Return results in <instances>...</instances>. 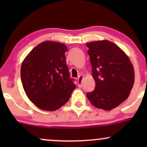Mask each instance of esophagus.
<instances>
[{
  "label": "esophagus",
  "instance_id": "1",
  "mask_svg": "<svg viewBox=\"0 0 147 147\" xmlns=\"http://www.w3.org/2000/svg\"><path fill=\"white\" fill-rule=\"evenodd\" d=\"M84 77L82 75H79L78 79H77V83H78V86L79 87H82V80H83Z\"/></svg>",
  "mask_w": 147,
  "mask_h": 147
}]
</instances>
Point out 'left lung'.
Returning <instances> with one entry per match:
<instances>
[{
    "instance_id": "1",
    "label": "left lung",
    "mask_w": 147,
    "mask_h": 147,
    "mask_svg": "<svg viewBox=\"0 0 147 147\" xmlns=\"http://www.w3.org/2000/svg\"><path fill=\"white\" fill-rule=\"evenodd\" d=\"M95 88L86 96L97 109L112 110L129 97L134 84V68L126 53L107 40L86 43Z\"/></svg>"
}]
</instances>
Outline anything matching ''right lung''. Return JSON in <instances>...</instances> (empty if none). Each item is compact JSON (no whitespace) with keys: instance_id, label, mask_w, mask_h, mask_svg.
<instances>
[{"instance_id":"obj_1","label":"right lung","mask_w":147,"mask_h":147,"mask_svg":"<svg viewBox=\"0 0 147 147\" xmlns=\"http://www.w3.org/2000/svg\"><path fill=\"white\" fill-rule=\"evenodd\" d=\"M67 50L63 43L42 42L22 63L21 77L25 94L41 110L59 109L68 102L75 88L65 62Z\"/></svg>"}]
</instances>
